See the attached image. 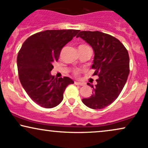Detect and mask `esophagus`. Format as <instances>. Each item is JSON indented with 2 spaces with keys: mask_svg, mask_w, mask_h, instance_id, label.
Wrapping results in <instances>:
<instances>
[{
  "mask_svg": "<svg viewBox=\"0 0 148 148\" xmlns=\"http://www.w3.org/2000/svg\"><path fill=\"white\" fill-rule=\"evenodd\" d=\"M75 84L78 85V86H84V84L83 82H75Z\"/></svg>",
  "mask_w": 148,
  "mask_h": 148,
  "instance_id": "esophagus-1",
  "label": "esophagus"
}]
</instances>
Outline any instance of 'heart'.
<instances>
[{
  "mask_svg": "<svg viewBox=\"0 0 148 148\" xmlns=\"http://www.w3.org/2000/svg\"><path fill=\"white\" fill-rule=\"evenodd\" d=\"M84 46H86V45H80L79 47H84ZM75 73H77V72H75Z\"/></svg>",
  "mask_w": 148,
  "mask_h": 148,
  "instance_id": "b5f03b06",
  "label": "heart"
}]
</instances>
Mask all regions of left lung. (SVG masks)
Instances as JSON below:
<instances>
[{
	"mask_svg": "<svg viewBox=\"0 0 148 148\" xmlns=\"http://www.w3.org/2000/svg\"><path fill=\"white\" fill-rule=\"evenodd\" d=\"M77 37L82 38L93 49L94 60L91 67L98 75L90 97L82 102L90 108H104L115 101L126 83L130 73V58L127 49L113 36L98 31L80 32Z\"/></svg>",
	"mask_w": 148,
	"mask_h": 148,
	"instance_id": "1",
	"label": "left lung"
}]
</instances>
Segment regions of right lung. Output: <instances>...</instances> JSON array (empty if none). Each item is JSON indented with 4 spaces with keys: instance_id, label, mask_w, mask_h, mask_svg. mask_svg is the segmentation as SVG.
I'll list each match as a JSON object with an SVG mask.
<instances>
[{
    "instance_id": "obj_1",
    "label": "right lung",
    "mask_w": 148,
    "mask_h": 148,
    "mask_svg": "<svg viewBox=\"0 0 148 148\" xmlns=\"http://www.w3.org/2000/svg\"><path fill=\"white\" fill-rule=\"evenodd\" d=\"M79 30H46L28 38L17 57L20 81L30 98L45 108L57 106L63 99L67 86L73 84L68 77L55 78L51 71L62 49Z\"/></svg>"
}]
</instances>
